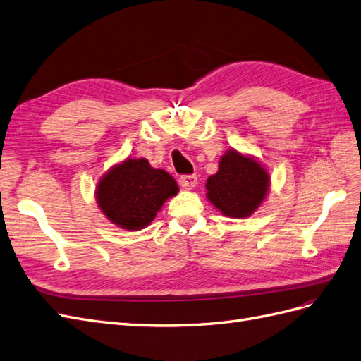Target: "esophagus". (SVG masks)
Masks as SVG:
<instances>
[{
	"mask_svg": "<svg viewBox=\"0 0 361 361\" xmlns=\"http://www.w3.org/2000/svg\"><path fill=\"white\" fill-rule=\"evenodd\" d=\"M178 181H180V184H181V186H183L184 189H193V188L197 186L198 178H197L195 173H192V175H181V177L178 178Z\"/></svg>",
	"mask_w": 361,
	"mask_h": 361,
	"instance_id": "1",
	"label": "esophagus"
}]
</instances>
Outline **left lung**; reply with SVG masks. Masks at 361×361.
<instances>
[{
    "mask_svg": "<svg viewBox=\"0 0 361 361\" xmlns=\"http://www.w3.org/2000/svg\"><path fill=\"white\" fill-rule=\"evenodd\" d=\"M270 188V175L253 157L227 151L219 169L206 183L207 198L221 214L230 218H245L261 206Z\"/></svg>",
    "mask_w": 361,
    "mask_h": 361,
    "instance_id": "1",
    "label": "left lung"
}]
</instances>
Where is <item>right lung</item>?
<instances>
[{
	"label": "right lung",
	"mask_w": 361,
	"mask_h": 361,
	"mask_svg": "<svg viewBox=\"0 0 361 361\" xmlns=\"http://www.w3.org/2000/svg\"><path fill=\"white\" fill-rule=\"evenodd\" d=\"M178 193L177 181L146 159H126L100 178L96 200L104 215L116 226L140 230L149 226L164 201Z\"/></svg>",
	"instance_id": "add662e5"
}]
</instances>
